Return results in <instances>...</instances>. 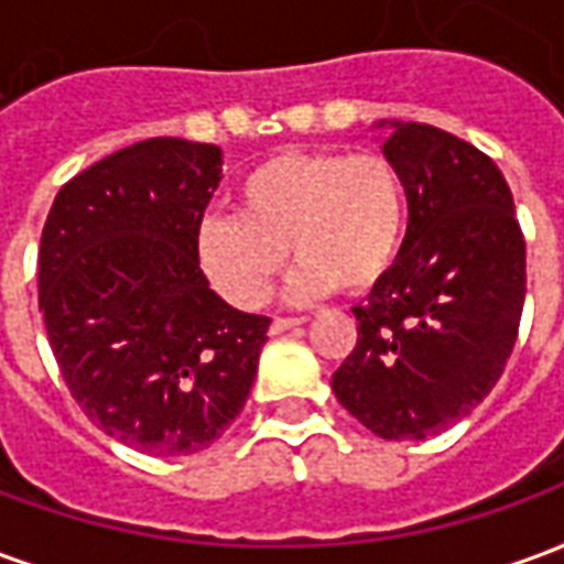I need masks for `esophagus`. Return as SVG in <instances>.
I'll return each mask as SVG.
<instances>
[{"label": "esophagus", "instance_id": "esophagus-1", "mask_svg": "<svg viewBox=\"0 0 564 564\" xmlns=\"http://www.w3.org/2000/svg\"><path fill=\"white\" fill-rule=\"evenodd\" d=\"M302 323H305V317H274L271 319V335H281V332L302 326Z\"/></svg>", "mask_w": 564, "mask_h": 564}]
</instances>
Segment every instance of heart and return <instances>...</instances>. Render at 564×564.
<instances>
[{
	"label": "heart",
	"instance_id": "b5f03b06",
	"mask_svg": "<svg viewBox=\"0 0 564 564\" xmlns=\"http://www.w3.org/2000/svg\"><path fill=\"white\" fill-rule=\"evenodd\" d=\"M238 214H208L196 226V259L210 286L241 311L269 299L286 265L302 262L290 299L341 286H378L408 235V186L399 165L366 150H290L257 162L235 189Z\"/></svg>",
	"mask_w": 564,
	"mask_h": 564
}]
</instances>
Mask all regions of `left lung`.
Returning <instances> with one entry per match:
<instances>
[{
	"mask_svg": "<svg viewBox=\"0 0 564 564\" xmlns=\"http://www.w3.org/2000/svg\"><path fill=\"white\" fill-rule=\"evenodd\" d=\"M383 153L408 186V235L390 274L354 307L359 338L332 390L375 435L423 441L471 414L508 366L525 238L484 150L429 123H392Z\"/></svg>",
	"mask_w": 564,
	"mask_h": 564,
	"instance_id": "obj_1",
	"label": "left lung"
}]
</instances>
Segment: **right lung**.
<instances>
[{"instance_id":"add662e5","label":"right lung","mask_w":564,"mask_h":564,"mask_svg":"<svg viewBox=\"0 0 564 564\" xmlns=\"http://www.w3.org/2000/svg\"><path fill=\"white\" fill-rule=\"evenodd\" d=\"M214 144L148 139L93 162L54 198L39 307L80 411L150 456L198 453L241 414L269 317L226 305L196 259L220 184Z\"/></svg>"}]
</instances>
